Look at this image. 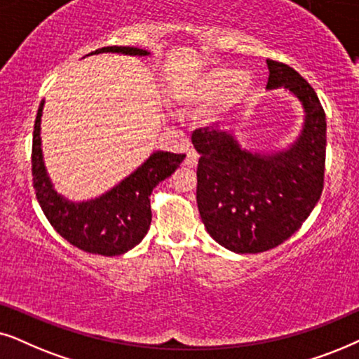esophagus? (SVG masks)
I'll return each mask as SVG.
<instances>
[{"mask_svg":"<svg viewBox=\"0 0 359 359\" xmlns=\"http://www.w3.org/2000/svg\"><path fill=\"white\" fill-rule=\"evenodd\" d=\"M198 152L195 151V149H190L189 152H187V157H185V165H189V167H195L198 164Z\"/></svg>","mask_w":359,"mask_h":359,"instance_id":"34e87169","label":"esophagus"}]
</instances>
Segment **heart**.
Returning a JSON list of instances; mask_svg holds the SVG:
<instances>
[{
    "label": "heart",
    "mask_w": 359,
    "mask_h": 359,
    "mask_svg": "<svg viewBox=\"0 0 359 359\" xmlns=\"http://www.w3.org/2000/svg\"><path fill=\"white\" fill-rule=\"evenodd\" d=\"M250 87V79L240 76L229 67H213L198 76L185 98L192 103H215L224 100L231 92L240 93Z\"/></svg>",
    "instance_id": "1"
}]
</instances>
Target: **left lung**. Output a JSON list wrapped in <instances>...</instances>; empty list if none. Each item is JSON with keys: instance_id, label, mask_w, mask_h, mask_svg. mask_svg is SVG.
<instances>
[{"instance_id": "obj_1", "label": "left lung", "mask_w": 359, "mask_h": 359, "mask_svg": "<svg viewBox=\"0 0 359 359\" xmlns=\"http://www.w3.org/2000/svg\"><path fill=\"white\" fill-rule=\"evenodd\" d=\"M266 62V88H287L304 107V128L292 146L259 154L243 149L233 135L215 126L192 133L200 154V217L218 245L240 255L272 250L292 236L323 190L327 118L317 93L289 65Z\"/></svg>"}]
</instances>
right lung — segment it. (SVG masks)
Wrapping results in <instances>:
<instances>
[{
    "mask_svg": "<svg viewBox=\"0 0 359 359\" xmlns=\"http://www.w3.org/2000/svg\"><path fill=\"white\" fill-rule=\"evenodd\" d=\"M119 52L126 55H149L137 47H102L92 52ZM37 109L32 135V185L46 218L59 235L85 252L119 256L140 245L151 226V192L157 184L174 174L185 154L157 151L123 182L102 197L74 203L52 189L41 149V116Z\"/></svg>",
    "mask_w": 359,
    "mask_h": 359,
    "instance_id": "add662e5",
    "label": "right lung"
}]
</instances>
